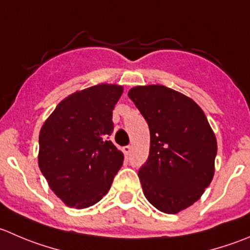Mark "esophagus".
<instances>
[{
	"label": "esophagus",
	"mask_w": 250,
	"mask_h": 250,
	"mask_svg": "<svg viewBox=\"0 0 250 250\" xmlns=\"http://www.w3.org/2000/svg\"><path fill=\"white\" fill-rule=\"evenodd\" d=\"M122 150L125 155H129L130 151H132V146H130V145H127V146H123Z\"/></svg>",
	"instance_id": "esophagus-1"
}]
</instances>
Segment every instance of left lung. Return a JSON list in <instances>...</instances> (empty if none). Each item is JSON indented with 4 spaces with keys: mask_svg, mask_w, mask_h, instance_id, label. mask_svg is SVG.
Returning a JSON list of instances; mask_svg holds the SVG:
<instances>
[{
    "mask_svg": "<svg viewBox=\"0 0 250 250\" xmlns=\"http://www.w3.org/2000/svg\"><path fill=\"white\" fill-rule=\"evenodd\" d=\"M128 96L149 125L150 151L139 176L145 198L165 214L200 199L215 173L217 143L194 100L160 84L134 86Z\"/></svg>",
    "mask_w": 250,
    "mask_h": 250,
    "instance_id": "left-lung-1",
    "label": "left lung"
}]
</instances>
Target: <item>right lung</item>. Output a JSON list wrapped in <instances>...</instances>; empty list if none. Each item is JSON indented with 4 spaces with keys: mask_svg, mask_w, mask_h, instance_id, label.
<instances>
[{
    "mask_svg": "<svg viewBox=\"0 0 250 250\" xmlns=\"http://www.w3.org/2000/svg\"><path fill=\"white\" fill-rule=\"evenodd\" d=\"M123 86L101 83L61 101L39 134V167L51 190L69 208L103 199L122 167V151L108 140L112 111Z\"/></svg>",
    "mask_w": 250,
    "mask_h": 250,
    "instance_id": "right-lung-1",
    "label": "right lung"
}]
</instances>
